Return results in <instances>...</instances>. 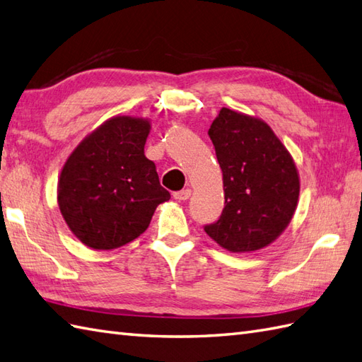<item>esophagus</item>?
<instances>
[{"label":"esophagus","mask_w":362,"mask_h":362,"mask_svg":"<svg viewBox=\"0 0 362 362\" xmlns=\"http://www.w3.org/2000/svg\"><path fill=\"white\" fill-rule=\"evenodd\" d=\"M192 195V190L190 189H182L180 192H175L173 194V198L178 199V202H186V199H189Z\"/></svg>","instance_id":"1"}]
</instances>
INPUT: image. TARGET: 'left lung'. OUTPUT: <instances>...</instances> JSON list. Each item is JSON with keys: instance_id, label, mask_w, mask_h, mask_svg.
I'll return each instance as SVG.
<instances>
[{"instance_id": "1", "label": "left lung", "mask_w": 362, "mask_h": 362, "mask_svg": "<svg viewBox=\"0 0 362 362\" xmlns=\"http://www.w3.org/2000/svg\"><path fill=\"white\" fill-rule=\"evenodd\" d=\"M223 172L224 209L206 234L230 252L268 246L290 224L299 199L291 155L260 119L221 108L209 128Z\"/></svg>"}]
</instances>
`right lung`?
<instances>
[{"label": "right lung", "instance_id": "obj_1", "mask_svg": "<svg viewBox=\"0 0 362 362\" xmlns=\"http://www.w3.org/2000/svg\"><path fill=\"white\" fill-rule=\"evenodd\" d=\"M150 122L116 116L88 134L63 165L60 212L80 242L116 249L148 228L156 207L170 199L153 160L144 155Z\"/></svg>", "mask_w": 362, "mask_h": 362}]
</instances>
